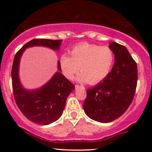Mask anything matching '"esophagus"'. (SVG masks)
Segmentation results:
<instances>
[{
	"mask_svg": "<svg viewBox=\"0 0 152 152\" xmlns=\"http://www.w3.org/2000/svg\"><path fill=\"white\" fill-rule=\"evenodd\" d=\"M80 86H78V85H76V87H79Z\"/></svg>",
	"mask_w": 152,
	"mask_h": 152,
	"instance_id": "34e87169",
	"label": "esophagus"
}]
</instances>
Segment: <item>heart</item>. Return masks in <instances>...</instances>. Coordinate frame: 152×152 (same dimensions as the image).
<instances>
[{
	"label": "heart",
	"mask_w": 152,
	"mask_h": 152,
	"mask_svg": "<svg viewBox=\"0 0 152 152\" xmlns=\"http://www.w3.org/2000/svg\"><path fill=\"white\" fill-rule=\"evenodd\" d=\"M69 52L71 56L64 53L59 59L62 74L69 80L74 78L80 69L78 81L96 84L108 76L114 64V52L108 46L82 43Z\"/></svg>",
	"instance_id": "1"
}]
</instances>
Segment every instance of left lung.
<instances>
[{
	"label": "left lung",
	"mask_w": 152,
	"mask_h": 152,
	"mask_svg": "<svg viewBox=\"0 0 152 152\" xmlns=\"http://www.w3.org/2000/svg\"><path fill=\"white\" fill-rule=\"evenodd\" d=\"M109 48L114 52V65L102 81L86 91L83 106L88 117L101 123L114 121L126 111L137 84V66L127 48L116 42Z\"/></svg>",
	"instance_id": "1"
}]
</instances>
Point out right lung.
Returning a JSON list of instances; mask_svg holds the SVG:
<instances>
[{
    "instance_id": "add662e5",
    "label": "right lung",
    "mask_w": 152,
    "mask_h": 152,
    "mask_svg": "<svg viewBox=\"0 0 152 152\" xmlns=\"http://www.w3.org/2000/svg\"><path fill=\"white\" fill-rule=\"evenodd\" d=\"M61 41L62 40L33 39L17 52L13 60L11 77L15 102L23 114L38 124H50L61 117L68 96L74 90L75 86L61 73L58 61V71L55 73L46 84L36 89H26L19 78L20 58L26 48L33 46H43L58 50Z\"/></svg>"
}]
</instances>
